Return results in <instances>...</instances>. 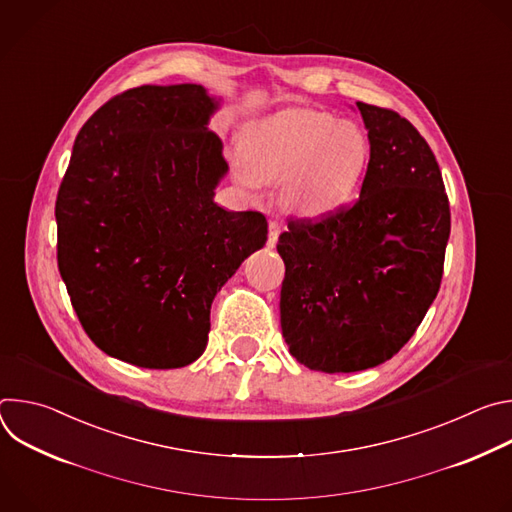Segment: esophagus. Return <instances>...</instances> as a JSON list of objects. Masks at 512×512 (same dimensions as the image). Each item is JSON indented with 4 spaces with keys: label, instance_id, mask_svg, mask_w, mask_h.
Returning <instances> with one entry per match:
<instances>
[{
    "label": "esophagus",
    "instance_id": "esophagus-1",
    "mask_svg": "<svg viewBox=\"0 0 512 512\" xmlns=\"http://www.w3.org/2000/svg\"><path fill=\"white\" fill-rule=\"evenodd\" d=\"M279 235H281V225L275 223V221H271V223H269V237H267V247H269V249H273V247L277 245Z\"/></svg>",
    "mask_w": 512,
    "mask_h": 512
}]
</instances>
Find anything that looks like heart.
Instances as JSON below:
<instances>
[{
	"mask_svg": "<svg viewBox=\"0 0 512 512\" xmlns=\"http://www.w3.org/2000/svg\"><path fill=\"white\" fill-rule=\"evenodd\" d=\"M235 176L245 188L283 182L289 208L304 216L332 212L356 194L369 141L346 119L316 109H283L253 123Z\"/></svg>",
	"mask_w": 512,
	"mask_h": 512,
	"instance_id": "obj_1",
	"label": "heart"
}]
</instances>
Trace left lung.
Masks as SVG:
<instances>
[{"label": "left lung", "mask_w": 512, "mask_h": 512, "mask_svg": "<svg viewBox=\"0 0 512 512\" xmlns=\"http://www.w3.org/2000/svg\"><path fill=\"white\" fill-rule=\"evenodd\" d=\"M371 160L358 200L318 223L289 221L281 332L304 367L356 373L415 334L440 291L450 204L427 141L399 113L356 103Z\"/></svg>", "instance_id": "1"}]
</instances>
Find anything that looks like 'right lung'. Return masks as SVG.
I'll return each instance as SVG.
<instances>
[{
  "label": "right lung",
  "instance_id": "add662e5",
  "mask_svg": "<svg viewBox=\"0 0 512 512\" xmlns=\"http://www.w3.org/2000/svg\"><path fill=\"white\" fill-rule=\"evenodd\" d=\"M202 85H143L79 131L56 198L58 269L89 338L141 369L206 348L210 306L267 241L261 212L214 202L229 172Z\"/></svg>",
  "mask_w": 512,
  "mask_h": 512
}]
</instances>
